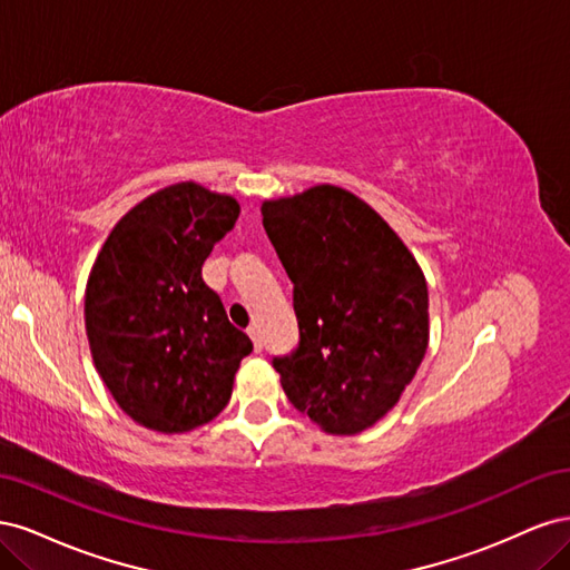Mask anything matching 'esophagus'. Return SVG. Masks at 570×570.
Segmentation results:
<instances>
[{"label": "esophagus", "mask_w": 570, "mask_h": 570, "mask_svg": "<svg viewBox=\"0 0 570 570\" xmlns=\"http://www.w3.org/2000/svg\"><path fill=\"white\" fill-rule=\"evenodd\" d=\"M247 335H249L252 342H254V350L262 352L264 344H262V337H258V327H256V325H249V327H247Z\"/></svg>", "instance_id": "obj_1"}]
</instances>
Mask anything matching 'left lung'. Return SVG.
<instances>
[{
    "mask_svg": "<svg viewBox=\"0 0 570 570\" xmlns=\"http://www.w3.org/2000/svg\"><path fill=\"white\" fill-rule=\"evenodd\" d=\"M292 285L299 344L275 356L287 400L331 435L371 428L400 402L428 350V285L381 214L316 185L262 204Z\"/></svg>",
    "mask_w": 570,
    "mask_h": 570,
    "instance_id": "1",
    "label": "left lung"
}]
</instances>
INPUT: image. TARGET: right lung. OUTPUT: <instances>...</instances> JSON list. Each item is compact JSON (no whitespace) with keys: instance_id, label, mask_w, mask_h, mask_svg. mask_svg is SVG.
Wrapping results in <instances>:
<instances>
[{"instance_id":"1","label":"right lung","mask_w":570,"mask_h":570,"mask_svg":"<svg viewBox=\"0 0 570 570\" xmlns=\"http://www.w3.org/2000/svg\"><path fill=\"white\" fill-rule=\"evenodd\" d=\"M239 204L168 185L116 223L85 289L92 361L116 404L157 433H187L226 409L252 340L228 321L202 266Z\"/></svg>"}]
</instances>
